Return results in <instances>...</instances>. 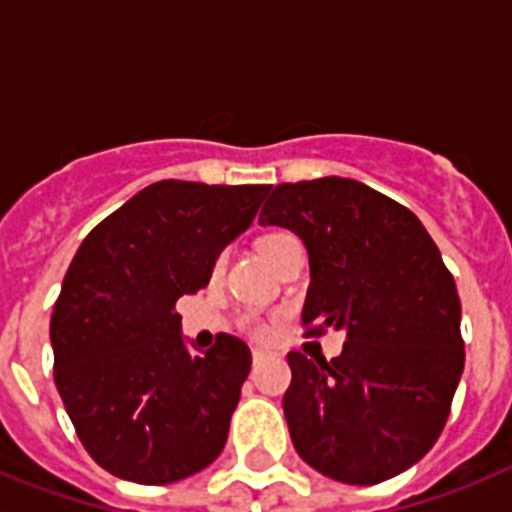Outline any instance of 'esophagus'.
<instances>
[{"label": "esophagus", "instance_id": "obj_1", "mask_svg": "<svg viewBox=\"0 0 512 512\" xmlns=\"http://www.w3.org/2000/svg\"><path fill=\"white\" fill-rule=\"evenodd\" d=\"M251 356H253V364H261V361L271 359L274 354H271V351H266V348H253Z\"/></svg>", "mask_w": 512, "mask_h": 512}]
</instances>
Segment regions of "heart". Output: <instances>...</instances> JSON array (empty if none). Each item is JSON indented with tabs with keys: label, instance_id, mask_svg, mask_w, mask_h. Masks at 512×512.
<instances>
[{
	"label": "heart",
	"instance_id": "b5f03b06",
	"mask_svg": "<svg viewBox=\"0 0 512 512\" xmlns=\"http://www.w3.org/2000/svg\"><path fill=\"white\" fill-rule=\"evenodd\" d=\"M292 238H295V235L287 233V230H271V233L261 235V238H259V253L264 256L266 261H271V256H274V253H277L279 248L284 246V243L292 241ZM223 261L225 259L220 256V259H217V264H215V269H220V266H223ZM243 328H246L248 333H253V336H266V330H269L264 323H261V320L251 318V315L243 320Z\"/></svg>",
	"mask_w": 512,
	"mask_h": 512
}]
</instances>
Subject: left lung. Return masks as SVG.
Listing matches in <instances>:
<instances>
[{"mask_svg": "<svg viewBox=\"0 0 512 512\" xmlns=\"http://www.w3.org/2000/svg\"><path fill=\"white\" fill-rule=\"evenodd\" d=\"M261 225L310 253L307 333L346 330L341 356L289 351L284 415L297 454L346 485H377L431 451L464 372L454 277L418 217L354 179L277 184Z\"/></svg>", "mask_w": 512, "mask_h": 512, "instance_id": "obj_1", "label": "left lung"}]
</instances>
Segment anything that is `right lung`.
Returning <instances> with one entry per match:
<instances>
[{
  "label": "right lung",
  "mask_w": 512,
  "mask_h": 512,
  "mask_svg": "<svg viewBox=\"0 0 512 512\" xmlns=\"http://www.w3.org/2000/svg\"><path fill=\"white\" fill-rule=\"evenodd\" d=\"M269 189L164 179L76 251L51 315L53 379L84 449L115 477L169 485L223 451L251 351L223 333L189 354L176 300L207 287Z\"/></svg>",
  "instance_id": "add662e5"
}]
</instances>
